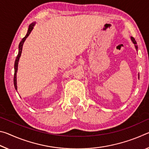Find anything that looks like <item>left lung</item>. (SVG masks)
I'll use <instances>...</instances> for the list:
<instances>
[{"label":"left lung","instance_id":"1","mask_svg":"<svg viewBox=\"0 0 149 149\" xmlns=\"http://www.w3.org/2000/svg\"><path fill=\"white\" fill-rule=\"evenodd\" d=\"M131 39H132V41L133 42V44L135 45V49H136V50H137V49H138V47L137 46V45H137V42H136V41L135 40V39L133 38V37H131Z\"/></svg>","mask_w":149,"mask_h":149}]
</instances>
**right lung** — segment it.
Wrapping results in <instances>:
<instances>
[{"label": "right lung", "mask_w": 149, "mask_h": 149, "mask_svg": "<svg viewBox=\"0 0 149 149\" xmlns=\"http://www.w3.org/2000/svg\"><path fill=\"white\" fill-rule=\"evenodd\" d=\"M35 24V22H33L29 25L28 30H27V33L26 36H25L23 39H22V41H20L19 44V51H18V54H17V56L16 58V60H15V63H14V87L16 90L17 91V80H16V74H17V66H18V62L19 60V58L21 56V54L22 52V47H23V45L24 41H26V39L27 37L29 36V34L31 33V31L33 29V27Z\"/></svg>", "instance_id": "obj_1"}]
</instances>
